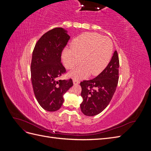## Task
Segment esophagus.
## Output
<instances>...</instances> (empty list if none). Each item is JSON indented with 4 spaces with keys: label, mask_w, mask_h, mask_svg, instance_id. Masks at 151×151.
<instances>
[{
    "label": "esophagus",
    "mask_w": 151,
    "mask_h": 151,
    "mask_svg": "<svg viewBox=\"0 0 151 151\" xmlns=\"http://www.w3.org/2000/svg\"><path fill=\"white\" fill-rule=\"evenodd\" d=\"M79 81H78V80H76V79H74L73 80V83H74V84H79Z\"/></svg>",
    "instance_id": "1"
}]
</instances>
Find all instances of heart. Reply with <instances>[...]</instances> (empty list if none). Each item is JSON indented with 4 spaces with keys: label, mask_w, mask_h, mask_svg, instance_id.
Returning a JSON list of instances; mask_svg holds the SVG:
<instances>
[{
    "label": "heart",
    "mask_w": 151,
    "mask_h": 151,
    "mask_svg": "<svg viewBox=\"0 0 151 151\" xmlns=\"http://www.w3.org/2000/svg\"><path fill=\"white\" fill-rule=\"evenodd\" d=\"M113 43L107 37L94 33H87L74 38L70 49L62 53V60L67 69H72L81 62L82 64L69 73L74 79L86 78L91 74H99L106 67L113 53Z\"/></svg>",
    "instance_id": "obj_1"
}]
</instances>
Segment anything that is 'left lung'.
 <instances>
[{
	"label": "left lung",
	"instance_id": "left-lung-1",
	"mask_svg": "<svg viewBox=\"0 0 151 151\" xmlns=\"http://www.w3.org/2000/svg\"><path fill=\"white\" fill-rule=\"evenodd\" d=\"M118 78L119 58L117 51H115L111 60L102 72L94 79L80 83L83 99L80 107L83 114L94 116L107 107L116 91Z\"/></svg>",
	"mask_w": 151,
	"mask_h": 151
}]
</instances>
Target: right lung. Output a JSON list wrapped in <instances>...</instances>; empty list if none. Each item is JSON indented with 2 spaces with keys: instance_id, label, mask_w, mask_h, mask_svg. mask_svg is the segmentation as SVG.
Returning a JSON list of instances; mask_svg holds the SVG:
<instances>
[{
  "instance_id": "right-lung-1",
  "label": "right lung",
  "mask_w": 151,
  "mask_h": 151,
  "mask_svg": "<svg viewBox=\"0 0 151 151\" xmlns=\"http://www.w3.org/2000/svg\"><path fill=\"white\" fill-rule=\"evenodd\" d=\"M70 36L62 28L45 33L36 43L31 63V78L38 103L48 111H55L63 103V96L73 86L71 79L58 80L66 72L61 55Z\"/></svg>"
}]
</instances>
